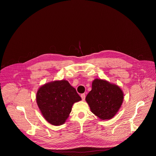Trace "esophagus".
I'll return each mask as SVG.
<instances>
[{
	"label": "esophagus",
	"mask_w": 156,
	"mask_h": 156,
	"mask_svg": "<svg viewBox=\"0 0 156 156\" xmlns=\"http://www.w3.org/2000/svg\"><path fill=\"white\" fill-rule=\"evenodd\" d=\"M80 96H81V99H82V100L83 101H84V99H85V94H81V95H80Z\"/></svg>",
	"instance_id": "1"
}]
</instances>
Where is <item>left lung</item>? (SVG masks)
<instances>
[{"instance_id":"8db88e82","label":"left lung","mask_w":156,"mask_h":156,"mask_svg":"<svg viewBox=\"0 0 156 156\" xmlns=\"http://www.w3.org/2000/svg\"><path fill=\"white\" fill-rule=\"evenodd\" d=\"M123 99V92L118 86L101 79L93 81L92 90L86 97L91 112L102 120L112 119L118 112Z\"/></svg>"}]
</instances>
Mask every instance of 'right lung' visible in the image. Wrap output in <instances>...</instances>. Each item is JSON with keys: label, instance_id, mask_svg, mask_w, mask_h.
Instances as JSON below:
<instances>
[{"label": "right lung", "instance_id": "obj_1", "mask_svg": "<svg viewBox=\"0 0 156 156\" xmlns=\"http://www.w3.org/2000/svg\"><path fill=\"white\" fill-rule=\"evenodd\" d=\"M81 98L75 89L66 80L55 81L41 86L36 94V101L41 112L49 123H64L75 102Z\"/></svg>", "mask_w": 156, "mask_h": 156}]
</instances>
